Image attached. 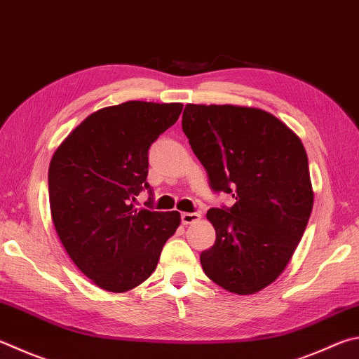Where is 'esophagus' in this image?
<instances>
[{
  "label": "esophagus",
  "mask_w": 359,
  "mask_h": 359,
  "mask_svg": "<svg viewBox=\"0 0 359 359\" xmlns=\"http://www.w3.org/2000/svg\"><path fill=\"white\" fill-rule=\"evenodd\" d=\"M199 219H201V213H188V212L182 213V223H184L185 226L196 223V221H199Z\"/></svg>",
  "instance_id": "1"
}]
</instances>
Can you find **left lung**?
Returning a JSON list of instances; mask_svg holds the SVG:
<instances>
[{
    "mask_svg": "<svg viewBox=\"0 0 359 359\" xmlns=\"http://www.w3.org/2000/svg\"><path fill=\"white\" fill-rule=\"evenodd\" d=\"M182 128L215 191L231 208H210L217 232L201 265L227 292L251 295L275 283L302 240L314 205L302 140L270 113L238 105L188 103Z\"/></svg>",
    "mask_w": 359,
    "mask_h": 359,
    "instance_id": "1",
    "label": "left lung"
}]
</instances>
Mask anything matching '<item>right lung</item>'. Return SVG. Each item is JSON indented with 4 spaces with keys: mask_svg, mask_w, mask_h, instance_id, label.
I'll use <instances>...</instances> for the list:
<instances>
[{
    "mask_svg": "<svg viewBox=\"0 0 359 359\" xmlns=\"http://www.w3.org/2000/svg\"><path fill=\"white\" fill-rule=\"evenodd\" d=\"M182 108L140 100L102 108L51 157V219L72 262L97 287L122 293L144 283L180 226L179 212L140 210L133 202L149 188V147Z\"/></svg>",
    "mask_w": 359,
    "mask_h": 359,
    "instance_id": "1",
    "label": "right lung"
}]
</instances>
